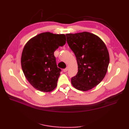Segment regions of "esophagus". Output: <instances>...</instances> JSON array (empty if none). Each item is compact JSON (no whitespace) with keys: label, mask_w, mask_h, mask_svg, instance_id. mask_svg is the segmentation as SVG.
Returning <instances> with one entry per match:
<instances>
[{"label":"esophagus","mask_w":129,"mask_h":129,"mask_svg":"<svg viewBox=\"0 0 129 129\" xmlns=\"http://www.w3.org/2000/svg\"><path fill=\"white\" fill-rule=\"evenodd\" d=\"M68 67H67L66 68H65V69H63V72H67V71H68Z\"/></svg>","instance_id":"obj_1"}]
</instances>
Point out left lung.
Returning a JSON list of instances; mask_svg holds the SVG:
<instances>
[{"mask_svg":"<svg viewBox=\"0 0 129 129\" xmlns=\"http://www.w3.org/2000/svg\"><path fill=\"white\" fill-rule=\"evenodd\" d=\"M66 36L78 65V72L71 79V83L79 90H90L98 85L106 75L109 63L107 47L99 37L89 32Z\"/></svg>","mask_w":129,"mask_h":129,"instance_id":"left-lung-1","label":"left lung"}]
</instances>
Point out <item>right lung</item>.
<instances>
[{"label": "right lung", "instance_id": "obj_1", "mask_svg": "<svg viewBox=\"0 0 129 129\" xmlns=\"http://www.w3.org/2000/svg\"><path fill=\"white\" fill-rule=\"evenodd\" d=\"M64 34L40 33L26 43L21 64L23 73L32 86L43 92L55 88L61 69L57 67L54 52L66 44Z\"/></svg>", "mask_w": 129, "mask_h": 129}]
</instances>
